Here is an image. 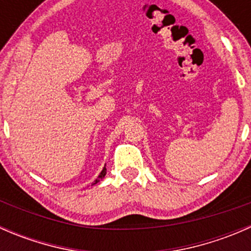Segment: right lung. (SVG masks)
Masks as SVG:
<instances>
[{"instance_id": "1", "label": "right lung", "mask_w": 251, "mask_h": 251, "mask_svg": "<svg viewBox=\"0 0 251 251\" xmlns=\"http://www.w3.org/2000/svg\"><path fill=\"white\" fill-rule=\"evenodd\" d=\"M105 174H107V169H105V166H104V168H103V170H102V171H100V175H98L97 179H96V181H95V182H93V183H92V186H93V184L98 183V182H100V179H102V178H104Z\"/></svg>"}]
</instances>
